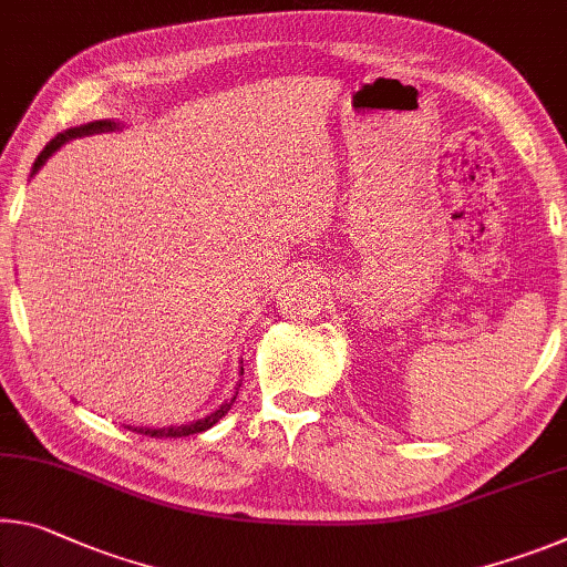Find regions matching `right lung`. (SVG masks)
Returning a JSON list of instances; mask_svg holds the SVG:
<instances>
[{"label": "right lung", "mask_w": 567, "mask_h": 567, "mask_svg": "<svg viewBox=\"0 0 567 567\" xmlns=\"http://www.w3.org/2000/svg\"><path fill=\"white\" fill-rule=\"evenodd\" d=\"M125 128V123H121V121H113V118H101V121H90V123H83V125H75V128H68V131H62V133H58L55 138H52L48 146L42 148V154L34 158V166H32V174L30 176H34L38 174V171L48 164V158L55 154V151H60L62 146H65L68 141H73V138H83V136H93V133H113V131H123ZM245 373V368H239V375ZM239 385H241V381H237V385H235V396L231 399H227L224 403H219L217 409H214L212 413H206L204 419H196V421H192V424H182V426H164V429H151V426H125V429H133V431H138V434H146V436H156V439H176V436H188V434H202V431H206V429H212L214 424H219V421L227 416L229 413V409L235 406V401H237V393H239Z\"/></svg>", "instance_id": "1"}]
</instances>
